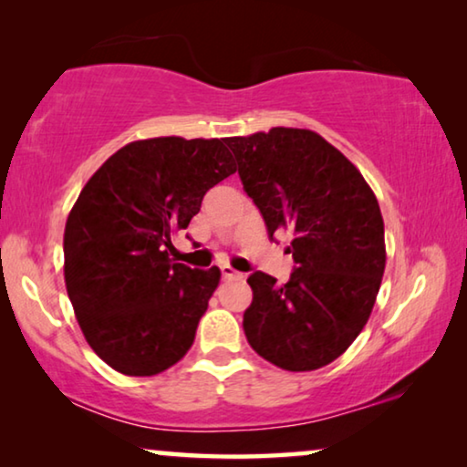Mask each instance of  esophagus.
Here are the masks:
<instances>
[{"label":"esophagus","mask_w":467,"mask_h":467,"mask_svg":"<svg viewBox=\"0 0 467 467\" xmlns=\"http://www.w3.org/2000/svg\"><path fill=\"white\" fill-rule=\"evenodd\" d=\"M220 270H222V276H224V278H239V276H243L239 270H234L231 266V264H222Z\"/></svg>","instance_id":"obj_1"}]
</instances>
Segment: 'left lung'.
<instances>
[{"label": "left lung", "mask_w": 467, "mask_h": 467, "mask_svg": "<svg viewBox=\"0 0 467 467\" xmlns=\"http://www.w3.org/2000/svg\"><path fill=\"white\" fill-rule=\"evenodd\" d=\"M226 144L268 234H294L287 283L260 270L247 278V342L287 371L329 365L363 331L384 276L378 199L357 167L310 130L273 128Z\"/></svg>", "instance_id": "left-lung-1"}]
</instances>
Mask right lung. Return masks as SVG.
<instances>
[{"mask_svg":"<svg viewBox=\"0 0 467 467\" xmlns=\"http://www.w3.org/2000/svg\"><path fill=\"white\" fill-rule=\"evenodd\" d=\"M226 138L123 146L83 186L65 228V283L88 344L115 371L149 378L189 352L220 268L167 254L205 192L236 171Z\"/></svg>","mask_w":467,"mask_h":467,"instance_id":"obj_1","label":"right lung"}]
</instances>
